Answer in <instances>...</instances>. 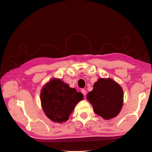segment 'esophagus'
I'll return each mask as SVG.
<instances>
[{
    "mask_svg": "<svg viewBox=\"0 0 152 152\" xmlns=\"http://www.w3.org/2000/svg\"><path fill=\"white\" fill-rule=\"evenodd\" d=\"M81 92H82V94H83L84 96H86V93H87V92H86V91L85 89H81Z\"/></svg>",
    "mask_w": 152,
    "mask_h": 152,
    "instance_id": "34e87169",
    "label": "esophagus"
}]
</instances>
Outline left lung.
I'll return each instance as SVG.
<instances>
[{
    "mask_svg": "<svg viewBox=\"0 0 152 152\" xmlns=\"http://www.w3.org/2000/svg\"><path fill=\"white\" fill-rule=\"evenodd\" d=\"M122 87L110 79H99L87 95L96 114L106 120L116 117L123 104Z\"/></svg>",
    "mask_w": 152,
    "mask_h": 152,
    "instance_id": "1",
    "label": "left lung"
}]
</instances>
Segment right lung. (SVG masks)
Wrapping results in <instances>:
<instances>
[{"label": "right lung", "mask_w": 152, "mask_h": 152, "mask_svg": "<svg viewBox=\"0 0 152 152\" xmlns=\"http://www.w3.org/2000/svg\"><path fill=\"white\" fill-rule=\"evenodd\" d=\"M84 96L59 79H53L41 91L42 107L46 116L58 123L66 121Z\"/></svg>", "instance_id": "1"}]
</instances>
